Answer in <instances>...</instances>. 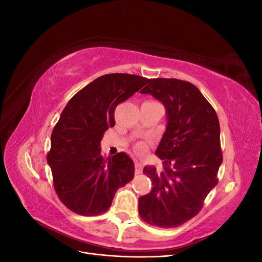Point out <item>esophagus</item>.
<instances>
[{
    "mask_svg": "<svg viewBox=\"0 0 262 262\" xmlns=\"http://www.w3.org/2000/svg\"><path fill=\"white\" fill-rule=\"evenodd\" d=\"M142 169H143V162L136 161V173L137 175H139V173L142 172Z\"/></svg>",
    "mask_w": 262,
    "mask_h": 262,
    "instance_id": "obj_1",
    "label": "esophagus"
}]
</instances>
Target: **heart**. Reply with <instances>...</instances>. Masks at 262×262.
Returning a JSON list of instances; mask_svg holds the SVG:
<instances>
[{"instance_id":"b5f03b06","label":"heart","mask_w":262,"mask_h":262,"mask_svg":"<svg viewBox=\"0 0 262 262\" xmlns=\"http://www.w3.org/2000/svg\"><path fill=\"white\" fill-rule=\"evenodd\" d=\"M136 148H137L138 152H140V153H144L145 150H146V148H147V145H146V143H144V142H140V143H138V144H137Z\"/></svg>"}]
</instances>
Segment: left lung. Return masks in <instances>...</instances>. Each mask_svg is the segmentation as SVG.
<instances>
[{
	"label": "left lung",
	"mask_w": 262,
	"mask_h": 262,
	"mask_svg": "<svg viewBox=\"0 0 262 262\" xmlns=\"http://www.w3.org/2000/svg\"><path fill=\"white\" fill-rule=\"evenodd\" d=\"M141 94H150L166 108L167 126L155 154L163 169L145 166L150 192L140 196L139 214L147 224L171 228L191 220L217 185L223 162L215 110L190 82L153 78Z\"/></svg>",
	"instance_id": "1"
}]
</instances>
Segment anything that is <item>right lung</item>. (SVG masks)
<instances>
[{"instance_id": "right-lung-1", "label": "right lung", "mask_w": 262, "mask_h": 262, "mask_svg": "<svg viewBox=\"0 0 262 262\" xmlns=\"http://www.w3.org/2000/svg\"><path fill=\"white\" fill-rule=\"evenodd\" d=\"M148 78L125 73L102 75L70 99L54 125L47 155L60 201L76 214L106 212L119 188L134 177L124 152L105 158L100 141L115 125V109L140 91Z\"/></svg>"}]
</instances>
